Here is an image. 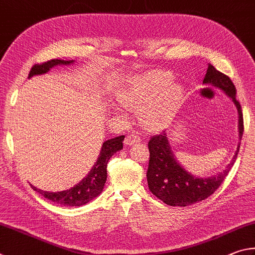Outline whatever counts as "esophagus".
Masks as SVG:
<instances>
[{
    "instance_id": "34e87169",
    "label": "esophagus",
    "mask_w": 255,
    "mask_h": 255,
    "mask_svg": "<svg viewBox=\"0 0 255 255\" xmlns=\"http://www.w3.org/2000/svg\"><path fill=\"white\" fill-rule=\"evenodd\" d=\"M141 136H139L137 134H130L125 137L124 140V144L125 145H132L134 143H137V142H141Z\"/></svg>"
}]
</instances>
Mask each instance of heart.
Masks as SVG:
<instances>
[{"instance_id": "b5f03b06", "label": "heart", "mask_w": 255, "mask_h": 255, "mask_svg": "<svg viewBox=\"0 0 255 255\" xmlns=\"http://www.w3.org/2000/svg\"><path fill=\"white\" fill-rule=\"evenodd\" d=\"M172 79L166 70L146 71L128 80L116 98L125 109L140 111L141 122L148 130H162L176 116L184 97L182 86Z\"/></svg>"}]
</instances>
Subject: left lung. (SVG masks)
<instances>
[{
  "mask_svg": "<svg viewBox=\"0 0 255 255\" xmlns=\"http://www.w3.org/2000/svg\"><path fill=\"white\" fill-rule=\"evenodd\" d=\"M205 85H212L222 89L227 96L232 98L239 113V136L238 150L232 161L222 172L208 178H198L182 168L173 155L171 146L166 133L151 137L148 146L150 151L149 167L146 171L149 189L155 197L170 206L186 207L191 204L199 203L214 194L224 181L227 173L238 157L241 139H242L244 125L243 113L239 101L236 100V89L229 76L218 71L215 67L208 65L207 73L203 80Z\"/></svg>",
  "mask_w": 255,
  "mask_h": 255,
  "instance_id": "left-lung-1",
  "label": "left lung"
}]
</instances>
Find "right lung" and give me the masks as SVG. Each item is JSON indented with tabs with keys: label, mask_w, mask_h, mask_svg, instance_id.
<instances>
[{
	"label": "right lung",
	"mask_w": 255,
	"mask_h": 255,
	"mask_svg": "<svg viewBox=\"0 0 255 255\" xmlns=\"http://www.w3.org/2000/svg\"><path fill=\"white\" fill-rule=\"evenodd\" d=\"M74 60H61V59H52L40 65H34L29 73V78L34 75H42L48 73L53 67L59 65H70ZM123 140L124 135L116 136L113 139L105 141L102 145L101 153L98 155L97 161L94 164L92 170L84 179L74 186L73 188L64 191H58V193H49L38 189L37 187L31 185L32 189L37 193L41 194L44 198L51 202L62 205V206H82L91 202L95 197L100 195L103 188H104L106 178H107V162L116 151L123 149Z\"/></svg>",
	"instance_id": "1"
}]
</instances>
